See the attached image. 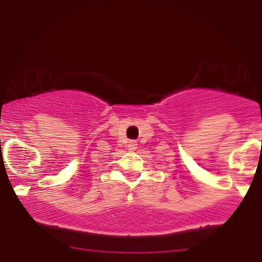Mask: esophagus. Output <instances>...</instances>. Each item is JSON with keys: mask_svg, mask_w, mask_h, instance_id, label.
<instances>
[{"mask_svg": "<svg viewBox=\"0 0 262 262\" xmlns=\"http://www.w3.org/2000/svg\"><path fill=\"white\" fill-rule=\"evenodd\" d=\"M136 147H138V143H136L135 140H131V142L128 143V148L131 149V151H135Z\"/></svg>", "mask_w": 262, "mask_h": 262, "instance_id": "1", "label": "esophagus"}]
</instances>
